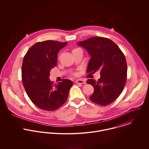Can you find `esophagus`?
Segmentation results:
<instances>
[{"label":"esophagus","instance_id":"obj_1","mask_svg":"<svg viewBox=\"0 0 149 149\" xmlns=\"http://www.w3.org/2000/svg\"><path fill=\"white\" fill-rule=\"evenodd\" d=\"M76 83L77 84H85L86 82H85L84 80H81V79H79V80H77L76 81Z\"/></svg>","mask_w":149,"mask_h":149}]
</instances>
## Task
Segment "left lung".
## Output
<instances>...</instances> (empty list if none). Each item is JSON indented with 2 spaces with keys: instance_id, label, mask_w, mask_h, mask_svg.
Wrapping results in <instances>:
<instances>
[{
  "instance_id": "1",
  "label": "left lung",
  "mask_w": 149,
  "mask_h": 149,
  "mask_svg": "<svg viewBox=\"0 0 149 149\" xmlns=\"http://www.w3.org/2000/svg\"><path fill=\"white\" fill-rule=\"evenodd\" d=\"M90 56L86 72L99 70L100 78L86 83L94 88L90 100L101 106L114 102L122 92L127 80L126 58L115 43L103 37H92L77 43Z\"/></svg>"
}]
</instances>
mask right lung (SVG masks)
Masks as SVG:
<instances>
[{
  "label": "right lung",
  "mask_w": 149,
  "mask_h": 149,
  "mask_svg": "<svg viewBox=\"0 0 149 149\" xmlns=\"http://www.w3.org/2000/svg\"><path fill=\"white\" fill-rule=\"evenodd\" d=\"M67 43L51 40L36 43L24 57L23 85L31 102L43 110L54 111L63 105L73 84L64 79L53 85L49 79L51 69L57 65L58 52Z\"/></svg>",
  "instance_id": "add662e5"
}]
</instances>
